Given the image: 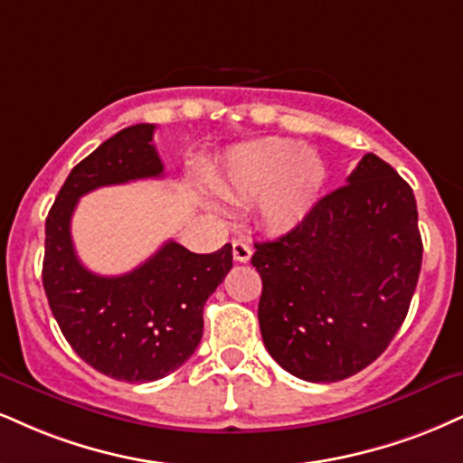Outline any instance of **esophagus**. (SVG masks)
Wrapping results in <instances>:
<instances>
[{
  "instance_id": "34e87169",
  "label": "esophagus",
  "mask_w": 463,
  "mask_h": 463,
  "mask_svg": "<svg viewBox=\"0 0 463 463\" xmlns=\"http://www.w3.org/2000/svg\"><path fill=\"white\" fill-rule=\"evenodd\" d=\"M232 259H235L237 263H248V260L252 259V248H250L246 241H241V239H235V241H232Z\"/></svg>"
}]
</instances>
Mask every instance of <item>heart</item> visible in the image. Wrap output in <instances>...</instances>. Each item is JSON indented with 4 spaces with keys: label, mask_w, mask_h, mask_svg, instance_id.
<instances>
[{
    "label": "heart",
    "mask_w": 463,
    "mask_h": 463,
    "mask_svg": "<svg viewBox=\"0 0 463 463\" xmlns=\"http://www.w3.org/2000/svg\"><path fill=\"white\" fill-rule=\"evenodd\" d=\"M326 183V165L315 150L265 137L226 155L211 185L226 200L259 198V215L271 231L287 232L299 226L317 204Z\"/></svg>",
    "instance_id": "1"
}]
</instances>
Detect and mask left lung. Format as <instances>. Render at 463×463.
Here are the masks:
<instances>
[{"label": "left lung", "mask_w": 463, "mask_h": 463, "mask_svg": "<svg viewBox=\"0 0 463 463\" xmlns=\"http://www.w3.org/2000/svg\"><path fill=\"white\" fill-rule=\"evenodd\" d=\"M254 248L267 352L299 380H347L408 315L422 263L414 192L369 153L302 224Z\"/></svg>", "instance_id": "obj_1"}]
</instances>
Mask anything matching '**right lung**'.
<instances>
[{
	"mask_svg": "<svg viewBox=\"0 0 463 463\" xmlns=\"http://www.w3.org/2000/svg\"><path fill=\"white\" fill-rule=\"evenodd\" d=\"M155 125H133L71 170L44 222L43 287L72 352L118 382H155L185 364L203 338V308L232 267V246L194 254L165 241L122 276H99L77 259L71 217L97 187L164 175Z\"/></svg>",
	"mask_w": 463,
	"mask_h": 463,
	"instance_id": "add662e5",
	"label": "right lung"
}]
</instances>
